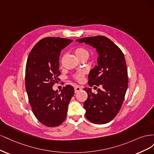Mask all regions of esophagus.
Listing matches in <instances>:
<instances>
[{
	"label": "esophagus",
	"instance_id": "1",
	"mask_svg": "<svg viewBox=\"0 0 154 154\" xmlns=\"http://www.w3.org/2000/svg\"><path fill=\"white\" fill-rule=\"evenodd\" d=\"M74 89H75V93H77L82 90V88L79 86H76L75 88H74Z\"/></svg>",
	"mask_w": 154,
	"mask_h": 154
}]
</instances>
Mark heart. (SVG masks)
Segmentation results:
<instances>
[{"instance_id": "b5f03b06", "label": "heart", "mask_w": 154, "mask_h": 154, "mask_svg": "<svg viewBox=\"0 0 154 154\" xmlns=\"http://www.w3.org/2000/svg\"><path fill=\"white\" fill-rule=\"evenodd\" d=\"M75 54H76L77 57H80L83 55H86V54H87V55L89 56L88 51L86 50V49H85L84 48H82V47L77 48L75 50ZM84 72H80L76 74V75H75V77L77 81H82L84 79Z\"/></svg>"}]
</instances>
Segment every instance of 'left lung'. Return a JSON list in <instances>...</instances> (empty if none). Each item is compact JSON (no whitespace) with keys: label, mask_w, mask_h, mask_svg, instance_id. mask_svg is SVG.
I'll return each mask as SVG.
<instances>
[{"label":"left lung","mask_w":154,"mask_h":154,"mask_svg":"<svg viewBox=\"0 0 154 154\" xmlns=\"http://www.w3.org/2000/svg\"><path fill=\"white\" fill-rule=\"evenodd\" d=\"M96 48L97 66L88 75L90 86L102 85L97 93L85 88L87 100L84 103L85 116L96 124L111 122L121 109L128 87L127 68L122 51L111 39L103 36L87 37L76 40Z\"/></svg>","instance_id":"1"}]
</instances>
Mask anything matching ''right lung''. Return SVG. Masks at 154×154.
<instances>
[{
    "label": "right lung",
    "instance_id": "1",
    "mask_svg": "<svg viewBox=\"0 0 154 154\" xmlns=\"http://www.w3.org/2000/svg\"><path fill=\"white\" fill-rule=\"evenodd\" d=\"M72 42L61 38H43L27 58L25 80L29 101L34 116L47 127H57L64 121L68 103L74 95L71 85L63 87L61 92L52 89L61 74L60 52Z\"/></svg>",
    "mask_w": 154,
    "mask_h": 154
}]
</instances>
